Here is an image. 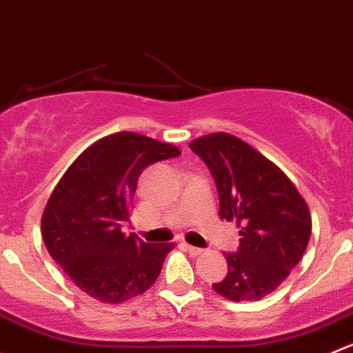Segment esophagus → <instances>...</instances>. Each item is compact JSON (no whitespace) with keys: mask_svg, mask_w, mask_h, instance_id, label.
Masks as SVG:
<instances>
[{"mask_svg":"<svg viewBox=\"0 0 353 353\" xmlns=\"http://www.w3.org/2000/svg\"><path fill=\"white\" fill-rule=\"evenodd\" d=\"M184 246H186V250H188V252H190L193 256L201 255V253L205 252L203 248H198V246H193V245H184Z\"/></svg>","mask_w":353,"mask_h":353,"instance_id":"esophagus-1","label":"esophagus"}]
</instances>
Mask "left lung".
Instances as JSON below:
<instances>
[{
	"mask_svg": "<svg viewBox=\"0 0 353 353\" xmlns=\"http://www.w3.org/2000/svg\"><path fill=\"white\" fill-rule=\"evenodd\" d=\"M219 191V215L239 228L225 253L228 276L212 288L232 302L260 300L290 276L309 245L312 219L295 184L276 163L236 136L214 132L190 143Z\"/></svg>",
	"mask_w": 353,
	"mask_h": 353,
	"instance_id": "left-lung-1",
	"label": "left lung"
}]
</instances>
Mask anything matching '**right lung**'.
Wrapping results in <instances>:
<instances>
[{
	"label": "right lung",
	"instance_id": "obj_1",
	"mask_svg": "<svg viewBox=\"0 0 353 353\" xmlns=\"http://www.w3.org/2000/svg\"><path fill=\"white\" fill-rule=\"evenodd\" d=\"M177 155L169 143L117 132L82 152L61 176L44 207L41 232L77 288L103 303H122L152 288L174 243L125 236L122 224L143 170Z\"/></svg>",
	"mask_w": 353,
	"mask_h": 353
}]
</instances>
